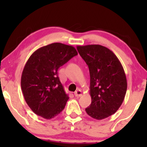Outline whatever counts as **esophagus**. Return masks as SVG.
<instances>
[{
    "label": "esophagus",
    "instance_id": "1",
    "mask_svg": "<svg viewBox=\"0 0 147 147\" xmlns=\"http://www.w3.org/2000/svg\"><path fill=\"white\" fill-rule=\"evenodd\" d=\"M74 95H75L76 97H80V96H82V92L80 90H78L77 91L74 92Z\"/></svg>",
    "mask_w": 147,
    "mask_h": 147
}]
</instances>
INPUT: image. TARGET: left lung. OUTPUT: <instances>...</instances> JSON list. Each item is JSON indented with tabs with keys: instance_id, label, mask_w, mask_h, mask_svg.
<instances>
[{
	"instance_id": "left-lung-1",
	"label": "left lung",
	"mask_w": 147,
	"mask_h": 147,
	"mask_svg": "<svg viewBox=\"0 0 147 147\" xmlns=\"http://www.w3.org/2000/svg\"><path fill=\"white\" fill-rule=\"evenodd\" d=\"M77 49L90 71L92 103L86 112L94 119H104L124 101L127 82L123 67L115 54L102 45L77 46Z\"/></svg>"
}]
</instances>
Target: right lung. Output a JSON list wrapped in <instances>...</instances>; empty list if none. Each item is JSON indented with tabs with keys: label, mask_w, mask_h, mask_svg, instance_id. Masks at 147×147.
<instances>
[{
	"label": "right lung",
	"mask_w": 147,
	"mask_h": 147,
	"mask_svg": "<svg viewBox=\"0 0 147 147\" xmlns=\"http://www.w3.org/2000/svg\"><path fill=\"white\" fill-rule=\"evenodd\" d=\"M78 52L73 46L53 43L34 52L21 76V89L28 106L45 119L57 116L69 99L58 77L59 68Z\"/></svg>",
	"instance_id": "1"
}]
</instances>
